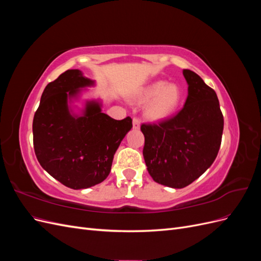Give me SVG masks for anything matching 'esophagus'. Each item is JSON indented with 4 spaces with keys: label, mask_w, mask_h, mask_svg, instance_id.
I'll use <instances>...</instances> for the list:
<instances>
[{
    "label": "esophagus",
    "mask_w": 261,
    "mask_h": 261,
    "mask_svg": "<svg viewBox=\"0 0 261 261\" xmlns=\"http://www.w3.org/2000/svg\"><path fill=\"white\" fill-rule=\"evenodd\" d=\"M133 128L134 129H139L140 128V120L137 117L133 118Z\"/></svg>",
    "instance_id": "obj_1"
}]
</instances>
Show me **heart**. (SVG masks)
Returning <instances> with one entry per match:
<instances>
[{
    "instance_id": "1",
    "label": "heart",
    "mask_w": 261,
    "mask_h": 261,
    "mask_svg": "<svg viewBox=\"0 0 261 261\" xmlns=\"http://www.w3.org/2000/svg\"><path fill=\"white\" fill-rule=\"evenodd\" d=\"M133 98L139 103L150 101L146 116L151 121H163L174 113L183 101V90L176 84L156 81L135 92Z\"/></svg>"
}]
</instances>
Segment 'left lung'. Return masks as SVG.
<instances>
[{"label": "left lung", "mask_w": 261, "mask_h": 261, "mask_svg": "<svg viewBox=\"0 0 261 261\" xmlns=\"http://www.w3.org/2000/svg\"><path fill=\"white\" fill-rule=\"evenodd\" d=\"M188 96L180 111L159 124H143V150L149 174L172 188L192 184L216 160L223 133V115L216 91L199 75L184 69Z\"/></svg>", "instance_id": "left-lung-1"}]
</instances>
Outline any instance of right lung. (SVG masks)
<instances>
[{"instance_id": "1", "label": "right lung", "mask_w": 261, "mask_h": 261, "mask_svg": "<svg viewBox=\"0 0 261 261\" xmlns=\"http://www.w3.org/2000/svg\"><path fill=\"white\" fill-rule=\"evenodd\" d=\"M94 81L68 69L46 85L33 122L34 148L41 167L60 183L83 189L103 181L121 141L133 127L102 113L99 100H87L80 113L73 102Z\"/></svg>"}]
</instances>
